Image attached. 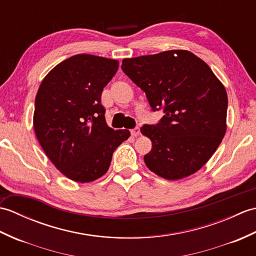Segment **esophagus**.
Here are the masks:
<instances>
[{"label": "esophagus", "instance_id": "esophagus-1", "mask_svg": "<svg viewBox=\"0 0 256 256\" xmlns=\"http://www.w3.org/2000/svg\"><path fill=\"white\" fill-rule=\"evenodd\" d=\"M140 133V128H133L132 131H131L132 136H135V138L138 136Z\"/></svg>", "mask_w": 256, "mask_h": 256}]
</instances>
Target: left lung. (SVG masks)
<instances>
[{"mask_svg":"<svg viewBox=\"0 0 256 256\" xmlns=\"http://www.w3.org/2000/svg\"><path fill=\"white\" fill-rule=\"evenodd\" d=\"M122 70L145 92L153 111L164 108L158 124L140 128L152 140L144 156L148 170L168 180L198 172L226 131L224 86L202 59L184 50L125 58Z\"/></svg>","mask_w":256,"mask_h":256,"instance_id":"8db88e82","label":"left lung"}]
</instances>
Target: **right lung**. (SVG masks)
Wrapping results in <instances>:
<instances>
[{"label": "right lung", "instance_id": "1", "mask_svg": "<svg viewBox=\"0 0 256 256\" xmlns=\"http://www.w3.org/2000/svg\"><path fill=\"white\" fill-rule=\"evenodd\" d=\"M118 62L94 55H74L42 79L35 99L32 124L42 148L57 170L77 182L102 177L113 152L130 138L128 130L106 124L103 88Z\"/></svg>", "mask_w": 256, "mask_h": 256}]
</instances>
